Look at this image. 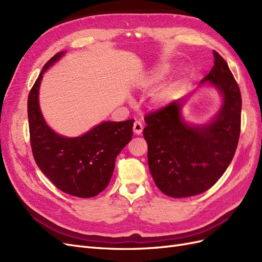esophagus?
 <instances>
[{
    "label": "esophagus",
    "instance_id": "34e87169",
    "mask_svg": "<svg viewBox=\"0 0 262 262\" xmlns=\"http://www.w3.org/2000/svg\"><path fill=\"white\" fill-rule=\"evenodd\" d=\"M143 131V124H142L141 121H136L133 124V132L137 136H140V134Z\"/></svg>",
    "mask_w": 262,
    "mask_h": 262
}]
</instances>
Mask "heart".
Wrapping results in <instances>:
<instances>
[{
  "mask_svg": "<svg viewBox=\"0 0 262 262\" xmlns=\"http://www.w3.org/2000/svg\"><path fill=\"white\" fill-rule=\"evenodd\" d=\"M171 69V66L169 63H161V64L156 66L153 70L152 72H150V75L147 77V84H154L158 81L163 80L165 77V75L167 74Z\"/></svg>",
  "mask_w": 262,
  "mask_h": 262,
  "instance_id": "1",
  "label": "heart"
}]
</instances>
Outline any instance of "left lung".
Wrapping results in <instances>:
<instances>
[{
    "label": "left lung",
    "instance_id": "left-lung-1",
    "mask_svg": "<svg viewBox=\"0 0 262 262\" xmlns=\"http://www.w3.org/2000/svg\"><path fill=\"white\" fill-rule=\"evenodd\" d=\"M213 54L214 66L200 85L215 87L223 104L210 123H187L181 116L185 98L144 118L149 171L157 188L171 198L207 191L225 172L238 144L241 91L226 61L216 51Z\"/></svg>",
    "mask_w": 262,
    "mask_h": 262
}]
</instances>
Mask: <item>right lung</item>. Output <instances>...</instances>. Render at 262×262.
Masks as SVG:
<instances>
[{
  "mask_svg": "<svg viewBox=\"0 0 262 262\" xmlns=\"http://www.w3.org/2000/svg\"><path fill=\"white\" fill-rule=\"evenodd\" d=\"M63 54L58 52L46 63L28 95L31 150L38 167L61 191L92 198L108 186L116 157L133 136L134 120L101 122L76 138L55 133L45 121L38 96L43 73Z\"/></svg>",
  "mask_w": 262,
  "mask_h": 262,
  "instance_id": "add662e5",
  "label": "right lung"
}]
</instances>
